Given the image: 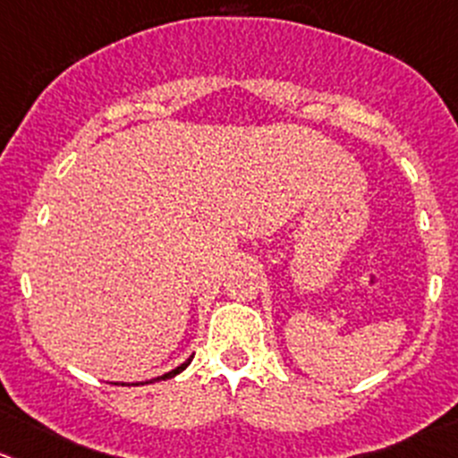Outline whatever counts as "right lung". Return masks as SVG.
Returning <instances> with one entry per match:
<instances>
[{
	"instance_id": "add662e5",
	"label": "right lung",
	"mask_w": 458,
	"mask_h": 458,
	"mask_svg": "<svg viewBox=\"0 0 458 458\" xmlns=\"http://www.w3.org/2000/svg\"><path fill=\"white\" fill-rule=\"evenodd\" d=\"M191 360H193V355H191L184 364H180V367H177V369H173V371L164 373V376H157V377H152V380H146V382H134V385H152V382H159V380H171V377H175L177 373H182L186 367H189Z\"/></svg>"
}]
</instances>
